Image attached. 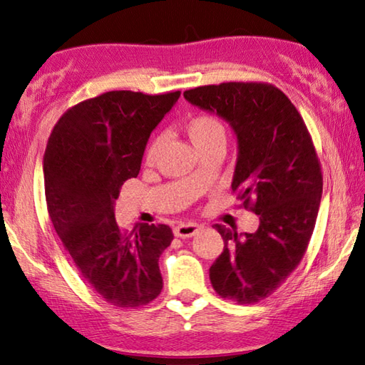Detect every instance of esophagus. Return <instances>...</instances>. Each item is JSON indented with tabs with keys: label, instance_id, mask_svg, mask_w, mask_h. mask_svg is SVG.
<instances>
[{
	"label": "esophagus",
	"instance_id": "obj_1",
	"mask_svg": "<svg viewBox=\"0 0 365 365\" xmlns=\"http://www.w3.org/2000/svg\"><path fill=\"white\" fill-rule=\"evenodd\" d=\"M200 228H201V225L193 224V222H187V224L175 225L174 233H175V237H178V238H190V237H193V235L200 232Z\"/></svg>",
	"mask_w": 365,
	"mask_h": 365
}]
</instances>
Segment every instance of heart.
Instances as JSON below:
<instances>
[{
  "label": "heart",
  "mask_w": 365,
  "mask_h": 365,
  "mask_svg": "<svg viewBox=\"0 0 365 365\" xmlns=\"http://www.w3.org/2000/svg\"><path fill=\"white\" fill-rule=\"evenodd\" d=\"M185 130H187L191 143L195 145L197 151L205 150V148L214 143H225V128L212 115L201 114L191 117L187 122V125H185ZM160 143H163L160 138H156L148 146L145 154V160L148 164H153L156 160L160 150Z\"/></svg>",
  "instance_id": "1"
}]
</instances>
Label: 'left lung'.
Returning a JSON list of instances; mask_svg holds the SVG:
<instances>
[{
	"mask_svg": "<svg viewBox=\"0 0 365 365\" xmlns=\"http://www.w3.org/2000/svg\"><path fill=\"white\" fill-rule=\"evenodd\" d=\"M185 100L224 119L237 137L232 190L259 215L255 233L215 224L224 251L209 269L222 298H267L298 267L316 227L322 172L311 135L283 91L265 83L197 86Z\"/></svg>",
	"mask_w": 365,
	"mask_h": 365,
	"instance_id": "obj_1",
	"label": "left lung"
}]
</instances>
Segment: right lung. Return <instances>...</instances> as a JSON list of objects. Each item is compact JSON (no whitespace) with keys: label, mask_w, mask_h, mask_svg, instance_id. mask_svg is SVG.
<instances>
[{"label":"right lung","mask_w":365,"mask_h":365,"mask_svg":"<svg viewBox=\"0 0 365 365\" xmlns=\"http://www.w3.org/2000/svg\"><path fill=\"white\" fill-rule=\"evenodd\" d=\"M180 91L143 95L108 91L61 117L43 156L48 212L83 280L117 307H140L163 289L159 256L174 233L135 224L122 232L115 200L138 175L150 135Z\"/></svg>","instance_id":"1"}]
</instances>
